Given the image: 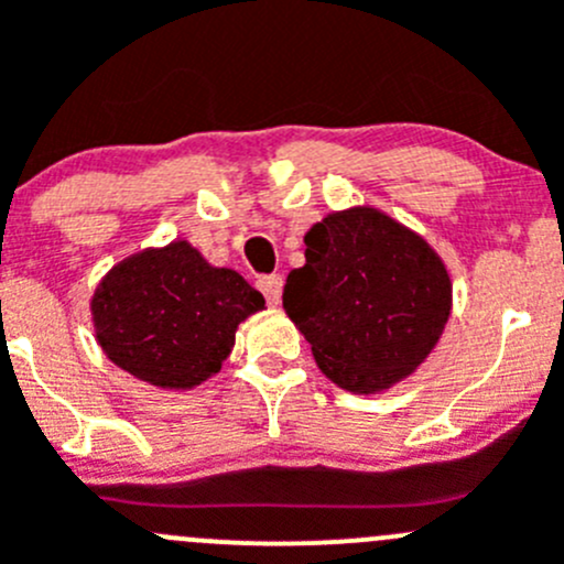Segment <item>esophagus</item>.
Instances as JSON below:
<instances>
[{"label": "esophagus", "instance_id": "34e87169", "mask_svg": "<svg viewBox=\"0 0 564 564\" xmlns=\"http://www.w3.org/2000/svg\"><path fill=\"white\" fill-rule=\"evenodd\" d=\"M256 283H259V289H261V294L267 297V303H270V305L281 303V292H283V278L281 275H261Z\"/></svg>", "mask_w": 564, "mask_h": 564}]
</instances>
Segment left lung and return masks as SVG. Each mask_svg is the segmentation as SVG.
<instances>
[{
  "label": "left lung",
  "mask_w": 564,
  "mask_h": 564,
  "mask_svg": "<svg viewBox=\"0 0 564 564\" xmlns=\"http://www.w3.org/2000/svg\"><path fill=\"white\" fill-rule=\"evenodd\" d=\"M451 297V275L434 248L371 207L311 226L305 264L283 286V308L316 366L366 395L406 379L431 355Z\"/></svg>",
  "instance_id": "left-lung-1"
}]
</instances>
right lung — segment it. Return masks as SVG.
<instances>
[{
  "instance_id": "right-lung-1",
  "label": "right lung",
  "mask_w": 564,
  "mask_h": 564,
  "mask_svg": "<svg viewBox=\"0 0 564 564\" xmlns=\"http://www.w3.org/2000/svg\"><path fill=\"white\" fill-rule=\"evenodd\" d=\"M264 297L235 270L209 267L176 240L119 261L93 297L98 344L141 382L191 390L220 371L237 324Z\"/></svg>"
}]
</instances>
